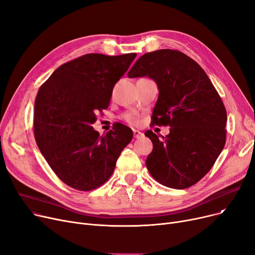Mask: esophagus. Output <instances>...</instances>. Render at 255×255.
I'll return each mask as SVG.
<instances>
[{"mask_svg":"<svg viewBox=\"0 0 255 255\" xmlns=\"http://www.w3.org/2000/svg\"><path fill=\"white\" fill-rule=\"evenodd\" d=\"M142 135H143L142 132H140L138 130H135V129L133 130V136H134V138H140Z\"/></svg>","mask_w":255,"mask_h":255,"instance_id":"esophagus-1","label":"esophagus"}]
</instances>
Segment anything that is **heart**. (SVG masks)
Segmentation results:
<instances>
[{
	"label": "heart",
	"mask_w": 255,
	"mask_h": 255,
	"mask_svg": "<svg viewBox=\"0 0 255 255\" xmlns=\"http://www.w3.org/2000/svg\"><path fill=\"white\" fill-rule=\"evenodd\" d=\"M124 119L127 122H129V123H136V118L134 116H132V115H126L124 117Z\"/></svg>",
	"instance_id": "obj_1"
}]
</instances>
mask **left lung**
Wrapping results in <instances>:
<instances>
[{"instance_id":"left-lung-1","label":"left lung","mask_w":255,"mask_h":255,"mask_svg":"<svg viewBox=\"0 0 255 255\" xmlns=\"http://www.w3.org/2000/svg\"><path fill=\"white\" fill-rule=\"evenodd\" d=\"M128 77H149L156 82L159 94L152 120L171 127L161 138L146 131L153 142L148 171L172 189L197 183L212 169L226 140V109L208 76L185 54L163 49L143 54Z\"/></svg>"}]
</instances>
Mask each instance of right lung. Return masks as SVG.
I'll return each instance as SVG.
<instances>
[{
  "mask_svg": "<svg viewBox=\"0 0 255 255\" xmlns=\"http://www.w3.org/2000/svg\"><path fill=\"white\" fill-rule=\"evenodd\" d=\"M136 57L86 54L55 71L37 94L34 135L47 162L65 184L92 191L106 182L133 132L117 124L106 135L92 125L109 106L116 83Z\"/></svg>",
  "mask_w": 255,
  "mask_h": 255,
  "instance_id": "1",
  "label": "right lung"
}]
</instances>
